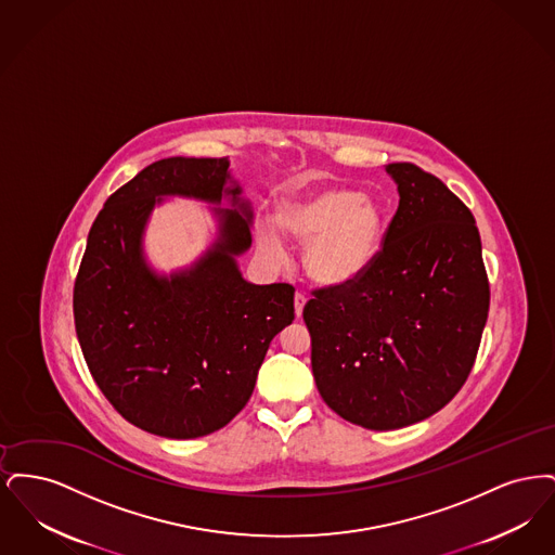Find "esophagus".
Instances as JSON below:
<instances>
[{
	"label": "esophagus",
	"mask_w": 555,
	"mask_h": 555,
	"mask_svg": "<svg viewBox=\"0 0 555 555\" xmlns=\"http://www.w3.org/2000/svg\"><path fill=\"white\" fill-rule=\"evenodd\" d=\"M306 301H308L306 293L297 291V293H295V314H297V318L301 317V312H304V306H306Z\"/></svg>",
	"instance_id": "obj_1"
}]
</instances>
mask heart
Listing matches in <instances>:
<instances>
[{
  "instance_id": "1",
  "label": "heart",
  "mask_w": 555,
  "mask_h": 555,
  "mask_svg": "<svg viewBox=\"0 0 555 555\" xmlns=\"http://www.w3.org/2000/svg\"><path fill=\"white\" fill-rule=\"evenodd\" d=\"M281 227L310 243L306 264L324 285L358 279L374 262L383 238L380 211L351 189H326L306 202H293L281 211ZM258 241L268 256L283 258V241L272 227H264Z\"/></svg>"
}]
</instances>
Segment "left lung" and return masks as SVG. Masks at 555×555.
<instances>
[{
    "instance_id": "obj_1",
    "label": "left lung",
    "mask_w": 555,
    "mask_h": 555,
    "mask_svg": "<svg viewBox=\"0 0 555 555\" xmlns=\"http://www.w3.org/2000/svg\"><path fill=\"white\" fill-rule=\"evenodd\" d=\"M387 172L399 206L374 262L349 283L312 291L304 308L320 396L372 430L421 423L457 396L491 299L468 206L410 162Z\"/></svg>"
}]
</instances>
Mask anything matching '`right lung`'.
I'll use <instances>...</instances> for the list:
<instances>
[{"instance_id":"right-lung-1","label":"right lung","mask_w":555,"mask_h":555,"mask_svg":"<svg viewBox=\"0 0 555 555\" xmlns=\"http://www.w3.org/2000/svg\"><path fill=\"white\" fill-rule=\"evenodd\" d=\"M229 162L159 159L116 189L98 214L75 281V326L89 372L129 423L168 439H195L231 423L256 387L270 341L293 322L289 283L251 285L235 258L251 243ZM217 203L232 195L246 216L221 211V243L191 273L154 278L140 233L158 194Z\"/></svg>"}]
</instances>
